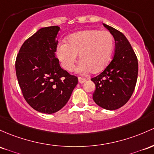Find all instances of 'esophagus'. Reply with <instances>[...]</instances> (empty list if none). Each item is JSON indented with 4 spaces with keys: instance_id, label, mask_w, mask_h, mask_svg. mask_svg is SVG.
Instances as JSON below:
<instances>
[{
    "instance_id": "obj_1",
    "label": "esophagus",
    "mask_w": 154,
    "mask_h": 154,
    "mask_svg": "<svg viewBox=\"0 0 154 154\" xmlns=\"http://www.w3.org/2000/svg\"><path fill=\"white\" fill-rule=\"evenodd\" d=\"M78 80H79V82H80V83H84V82H85L86 81V79L79 77H78Z\"/></svg>"
}]
</instances>
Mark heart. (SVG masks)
<instances>
[{"mask_svg":"<svg viewBox=\"0 0 154 154\" xmlns=\"http://www.w3.org/2000/svg\"><path fill=\"white\" fill-rule=\"evenodd\" d=\"M114 37L108 30H85L71 35L67 44L60 42L57 47V56L66 70L71 71L77 61V55L82 60L77 72L85 74L94 71L100 72L110 60Z\"/></svg>","mask_w":154,"mask_h":154,"instance_id":"obj_1","label":"heart"}]
</instances>
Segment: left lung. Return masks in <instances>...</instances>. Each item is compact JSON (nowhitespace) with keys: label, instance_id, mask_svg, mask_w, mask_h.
I'll return each mask as SVG.
<instances>
[{"label":"left lung","instance_id":"left-lung-1","mask_svg":"<svg viewBox=\"0 0 154 154\" xmlns=\"http://www.w3.org/2000/svg\"><path fill=\"white\" fill-rule=\"evenodd\" d=\"M116 42L114 56L102 73L91 78L96 85L93 99L104 109L114 110L124 106L132 95L137 80L138 61L134 50L119 30L103 24Z\"/></svg>","mask_w":154,"mask_h":154}]
</instances>
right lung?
I'll return each instance as SVG.
<instances>
[{
    "label": "right lung",
    "instance_id": "right-lung-1",
    "mask_svg": "<svg viewBox=\"0 0 154 154\" xmlns=\"http://www.w3.org/2000/svg\"><path fill=\"white\" fill-rule=\"evenodd\" d=\"M60 28L39 29L25 40L15 61L16 75L24 99L34 109L52 114L66 105L78 82L60 68L55 56Z\"/></svg>",
    "mask_w": 154,
    "mask_h": 154
}]
</instances>
